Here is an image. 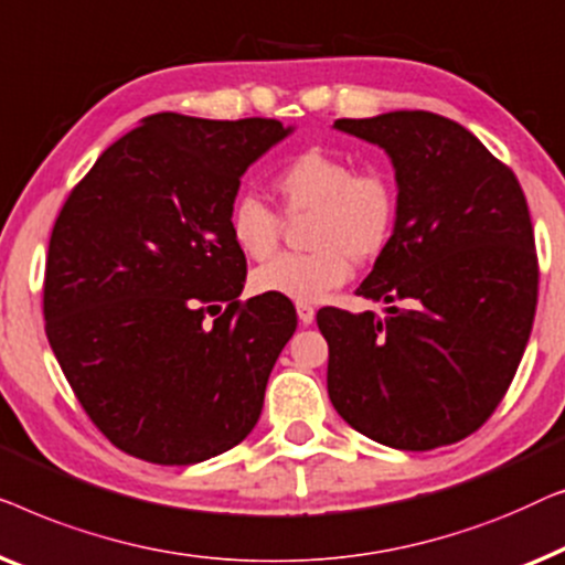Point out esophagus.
Masks as SVG:
<instances>
[{
	"label": "esophagus",
	"mask_w": 565,
	"mask_h": 565,
	"mask_svg": "<svg viewBox=\"0 0 565 565\" xmlns=\"http://www.w3.org/2000/svg\"><path fill=\"white\" fill-rule=\"evenodd\" d=\"M297 317H299L301 324L315 322V307L307 305V301H297Z\"/></svg>",
	"instance_id": "esophagus-1"
}]
</instances>
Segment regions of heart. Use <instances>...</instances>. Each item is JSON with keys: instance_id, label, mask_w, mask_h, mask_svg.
<instances>
[{"instance_id": "b5f03b06", "label": "heart", "mask_w": 565, "mask_h": 565, "mask_svg": "<svg viewBox=\"0 0 565 565\" xmlns=\"http://www.w3.org/2000/svg\"><path fill=\"white\" fill-rule=\"evenodd\" d=\"M286 217L309 214L305 243L312 250L289 253L250 276L256 294L294 301H320L351 279L353 260H376L392 243L399 217V192L381 169L355 171L348 156L309 148L274 177ZM230 235L253 260L279 250L281 214L260 196L245 194L230 210Z\"/></svg>"}]
</instances>
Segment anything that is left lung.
I'll list each match as a JSON object with an SVG mask.
<instances>
[{
    "mask_svg": "<svg viewBox=\"0 0 565 565\" xmlns=\"http://www.w3.org/2000/svg\"><path fill=\"white\" fill-rule=\"evenodd\" d=\"M332 127L384 148L399 189L392 243L359 289L384 315L317 312L332 407L396 450L463 440L502 402L535 320L520 181L463 125L423 109Z\"/></svg>",
    "mask_w": 565,
    "mask_h": 565,
    "instance_id": "1",
    "label": "left lung"
}]
</instances>
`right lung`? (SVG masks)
<instances>
[{
  "label": "right lung",
  "mask_w": 565,
  "mask_h": 565,
  "mask_svg": "<svg viewBox=\"0 0 565 565\" xmlns=\"http://www.w3.org/2000/svg\"><path fill=\"white\" fill-rule=\"evenodd\" d=\"M291 130L150 115L55 220L47 343L92 423L135 458L202 463L258 423L297 312L276 294L241 301L245 256L227 220L248 166Z\"/></svg>",
  "instance_id": "right-lung-1"
}]
</instances>
